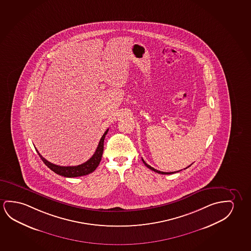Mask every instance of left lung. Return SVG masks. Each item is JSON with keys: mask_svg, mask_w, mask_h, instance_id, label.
<instances>
[{"mask_svg": "<svg viewBox=\"0 0 251 251\" xmlns=\"http://www.w3.org/2000/svg\"><path fill=\"white\" fill-rule=\"evenodd\" d=\"M142 161H143V163H144V164H145V165H146V167H148V168L151 169V171H153V172H157V173H159V174H167V175H168V174H173V173H176V172H180V171H177V172H160V171H157V170H156V169H154L153 167H151V165H147V164H146V162H145V160H144V159H143V158H142ZM191 165H192V164H191ZM191 165H189V166H188V167H190V166H191ZM188 167H186V168H185V169H187Z\"/></svg>", "mask_w": 251, "mask_h": 251, "instance_id": "obj_1", "label": "left lung"}]
</instances>
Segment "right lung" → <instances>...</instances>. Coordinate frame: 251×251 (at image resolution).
<instances>
[{"instance_id":"1","label":"right lung","mask_w":251,"mask_h":251,"mask_svg":"<svg viewBox=\"0 0 251 251\" xmlns=\"http://www.w3.org/2000/svg\"><path fill=\"white\" fill-rule=\"evenodd\" d=\"M109 129L105 131V133L101 137L100 143L98 145L97 149L95 151L93 157L90 159L83 163L81 165H77V166H60V165H53L52 163H50L49 161L45 159L44 157L39 153V151L36 150L39 156L41 158V160L44 162L48 167L50 170H52V172H55L58 175L60 176H66V177H76V176H81L90 174L92 172H94L98 165L100 163L101 157L103 154V150H104V140H105V135L107 134Z\"/></svg>"}]
</instances>
